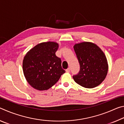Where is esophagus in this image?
<instances>
[{"label":"esophagus","instance_id":"1","mask_svg":"<svg viewBox=\"0 0 124 124\" xmlns=\"http://www.w3.org/2000/svg\"><path fill=\"white\" fill-rule=\"evenodd\" d=\"M70 68H67V70H66V72H67V73H70Z\"/></svg>","mask_w":124,"mask_h":124}]
</instances>
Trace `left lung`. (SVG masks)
I'll use <instances>...</instances> for the list:
<instances>
[{
  "label": "left lung",
  "mask_w": 124,
  "mask_h": 124,
  "mask_svg": "<svg viewBox=\"0 0 124 124\" xmlns=\"http://www.w3.org/2000/svg\"><path fill=\"white\" fill-rule=\"evenodd\" d=\"M74 49L80 64L79 73L73 76L74 81L85 88L97 86L108 72L107 60L103 52L90 42L77 44Z\"/></svg>",
  "instance_id": "left-lung-1"
}]
</instances>
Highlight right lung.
Instances as JSON below:
<instances>
[{"label": "right lung", "mask_w": 124, "mask_h": 124, "mask_svg": "<svg viewBox=\"0 0 124 124\" xmlns=\"http://www.w3.org/2000/svg\"><path fill=\"white\" fill-rule=\"evenodd\" d=\"M58 44L55 42L41 43L29 50L23 61V71L30 85L40 91L55 84L66 72L61 60L56 55Z\"/></svg>", "instance_id": "obj_1"}]
</instances>
